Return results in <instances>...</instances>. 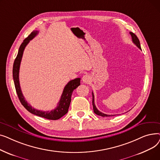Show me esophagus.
Wrapping results in <instances>:
<instances>
[{
	"instance_id": "esophagus-1",
	"label": "esophagus",
	"mask_w": 160,
	"mask_h": 160,
	"mask_svg": "<svg viewBox=\"0 0 160 160\" xmlns=\"http://www.w3.org/2000/svg\"><path fill=\"white\" fill-rule=\"evenodd\" d=\"M82 81L83 83H88L90 81V77L88 74H85L82 77Z\"/></svg>"
}]
</instances>
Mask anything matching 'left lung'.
<instances>
[{"instance_id": "left-lung-1", "label": "left lung", "mask_w": 160, "mask_h": 160, "mask_svg": "<svg viewBox=\"0 0 160 160\" xmlns=\"http://www.w3.org/2000/svg\"><path fill=\"white\" fill-rule=\"evenodd\" d=\"M130 35L132 36V41L133 43L135 44L140 50H141V45H140V42H139V39L138 38V37L136 36V34H134L132 32H130ZM92 95H93V101H92V104H93V111H94V113L98 115H100V116H102V117H110V116H113V115H107V114H105V113H103L102 112H100V111H98L97 110V108H96L95 106V99H94V94L93 92H92Z\"/></svg>"}]
</instances>
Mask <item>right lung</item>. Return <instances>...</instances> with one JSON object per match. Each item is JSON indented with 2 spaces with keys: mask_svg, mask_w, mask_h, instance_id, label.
Masks as SVG:
<instances>
[{
  "mask_svg": "<svg viewBox=\"0 0 160 160\" xmlns=\"http://www.w3.org/2000/svg\"><path fill=\"white\" fill-rule=\"evenodd\" d=\"M38 33H39L38 31L33 30L30 34L23 41V42L19 47L18 56H17L15 58L13 63V78L14 81V84H15L17 94L18 95L21 103L29 112H30L33 115L43 117V118H45L49 120H57L61 118L62 117H63L64 115H65L67 112H68V110H69L70 103L71 101L72 93L73 91L80 85V78H75L67 83V84L65 86L63 89L62 95L61 96L60 101H59L57 107L51 111L43 112V111L36 110V109L32 108L31 105H30L27 102V101L25 100L22 93V91L20 87L19 78V68H20L21 62L22 60V57L23 52L25 47H26V46L28 45L30 41L34 38Z\"/></svg>",
  "mask_w": 160,
  "mask_h": 160,
  "instance_id": "right-lung-1",
  "label": "right lung"
}]
</instances>
